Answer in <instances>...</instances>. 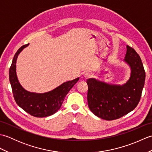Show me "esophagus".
I'll list each match as a JSON object with an SVG mask.
<instances>
[{
	"label": "esophagus",
	"mask_w": 152,
	"mask_h": 152,
	"mask_svg": "<svg viewBox=\"0 0 152 152\" xmlns=\"http://www.w3.org/2000/svg\"><path fill=\"white\" fill-rule=\"evenodd\" d=\"M83 77H84V78L86 79H88L91 77V74L89 72H86L84 74H83Z\"/></svg>",
	"instance_id": "esophagus-1"
}]
</instances>
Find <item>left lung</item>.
Instances as JSON below:
<instances>
[{"instance_id": "8db88e82", "label": "left lung", "mask_w": 152, "mask_h": 152, "mask_svg": "<svg viewBox=\"0 0 152 152\" xmlns=\"http://www.w3.org/2000/svg\"><path fill=\"white\" fill-rule=\"evenodd\" d=\"M124 62L131 70L129 78L124 84L109 83L95 78L87 80L89 108L102 119L120 118L133 111L140 101L146 78L140 57L134 49L127 46Z\"/></svg>"}]
</instances>
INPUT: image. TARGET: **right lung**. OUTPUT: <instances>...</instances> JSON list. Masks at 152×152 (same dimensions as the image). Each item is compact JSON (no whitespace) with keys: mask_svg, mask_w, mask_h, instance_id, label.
I'll list each match as a JSON object with an SVG mask.
<instances>
[{"mask_svg":"<svg viewBox=\"0 0 152 152\" xmlns=\"http://www.w3.org/2000/svg\"><path fill=\"white\" fill-rule=\"evenodd\" d=\"M28 44L21 46L15 53L9 70V79L13 95L18 105L31 115L43 118L53 115L60 109L67 93L78 82L80 78L64 82L51 91L43 93L30 92L19 83L16 72L17 59Z\"/></svg>","mask_w":152,"mask_h":152,"instance_id":"1","label":"right lung"}]
</instances>
